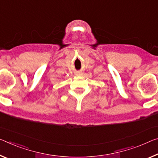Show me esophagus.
I'll return each mask as SVG.
<instances>
[{
	"label": "esophagus",
	"mask_w": 158,
	"mask_h": 158,
	"mask_svg": "<svg viewBox=\"0 0 158 158\" xmlns=\"http://www.w3.org/2000/svg\"><path fill=\"white\" fill-rule=\"evenodd\" d=\"M76 75H77V76H81V72H77V73H76Z\"/></svg>",
	"instance_id": "obj_1"
}]
</instances>
